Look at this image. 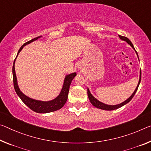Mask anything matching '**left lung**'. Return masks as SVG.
I'll return each instance as SVG.
<instances>
[{"instance_id": "8db88e82", "label": "left lung", "mask_w": 151, "mask_h": 151, "mask_svg": "<svg viewBox=\"0 0 151 151\" xmlns=\"http://www.w3.org/2000/svg\"><path fill=\"white\" fill-rule=\"evenodd\" d=\"M119 37L120 38L121 40H124V41H126V42L128 43V44H130L132 47L133 49H134V47L133 44H132V42L130 40L127 38L126 37H124V36H122V35H119ZM134 50L136 51V50L134 49ZM136 53L137 54L138 56V53L136 51ZM140 81H141V70H140V79H139V82H138V84L137 85V87L135 89L134 91L132 93V95H131V96L128 98V99H126L125 101H124L123 103H122L120 104H118V105H116V106H109V105H106V104H103V103L100 102L99 101H98V100L96 99V98H95L93 96L91 95V93H90L89 90H88V88L87 89V94H88V99H89L92 105L93 106H95V107H97V108L99 109H104V110H108V111H111V110H114V109H118L119 107H122L124 105H126V104H128V103L130 101V100L132 99L133 97L134 96L136 92L137 91V89L138 88V86L140 85Z\"/></svg>"}]
</instances>
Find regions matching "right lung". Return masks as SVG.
<instances>
[{
    "instance_id": "add662e5",
    "label": "right lung",
    "mask_w": 151,
    "mask_h": 151,
    "mask_svg": "<svg viewBox=\"0 0 151 151\" xmlns=\"http://www.w3.org/2000/svg\"><path fill=\"white\" fill-rule=\"evenodd\" d=\"M40 37L41 36L35 37L34 39H32V40H30V41L25 43V44H24L22 46L20 47V49L19 50L17 56H18L19 53L21 50L23 49V47L25 46V45L29 44V43L32 42L33 41H35V40H37L38 38H40ZM17 56L15 59V60H14L13 66V85H14V88H15V90L17 93V94L18 96L20 97L21 101H22L28 107H29L31 109L33 110V111L37 112V113H43V114L49 113V112H52V111H56V110L61 109L67 101L70 83L74 78V77L76 75V73H72L70 75H68L66 76L65 79H64V85H63V88H62L61 92L56 99H54L50 101H37V100L31 99V98L28 97L26 96V95H24L23 93L21 91L19 88L18 87L17 81L16 74H15V63Z\"/></svg>"
}]
</instances>
